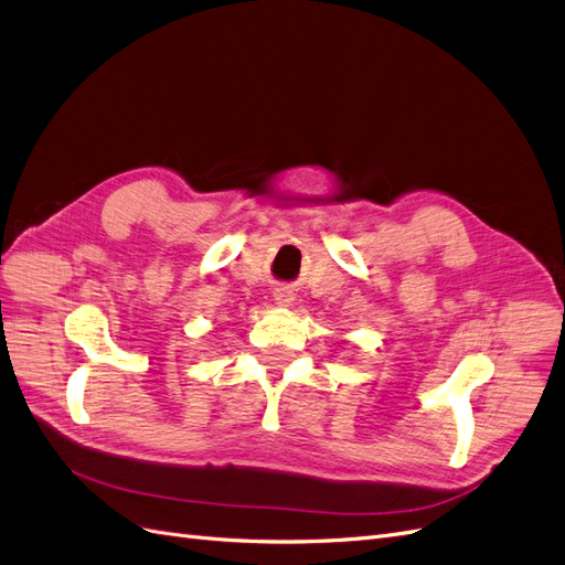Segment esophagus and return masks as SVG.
Listing matches in <instances>:
<instances>
[{
    "label": "esophagus",
    "mask_w": 565,
    "mask_h": 565,
    "mask_svg": "<svg viewBox=\"0 0 565 565\" xmlns=\"http://www.w3.org/2000/svg\"><path fill=\"white\" fill-rule=\"evenodd\" d=\"M292 292H289V289H276V301L280 303V306H289L292 303Z\"/></svg>",
    "instance_id": "34e87169"
}]
</instances>
